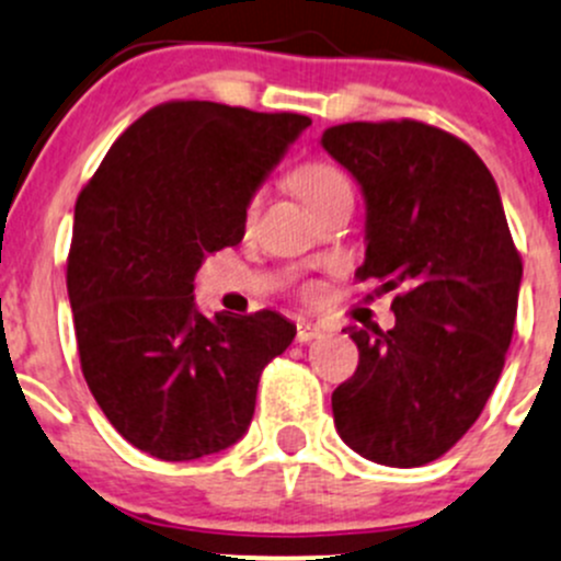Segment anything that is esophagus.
I'll return each instance as SVG.
<instances>
[{"instance_id": "obj_1", "label": "esophagus", "mask_w": 561, "mask_h": 561, "mask_svg": "<svg viewBox=\"0 0 561 561\" xmlns=\"http://www.w3.org/2000/svg\"><path fill=\"white\" fill-rule=\"evenodd\" d=\"M322 336V328L320 325H312V322H298V333H296V342L307 344V342H314V339Z\"/></svg>"}]
</instances>
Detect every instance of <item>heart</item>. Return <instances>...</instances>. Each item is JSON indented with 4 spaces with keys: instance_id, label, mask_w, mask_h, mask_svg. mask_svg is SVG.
<instances>
[{
    "instance_id": "b5f03b06",
    "label": "heart",
    "mask_w": 561,
    "mask_h": 561,
    "mask_svg": "<svg viewBox=\"0 0 561 561\" xmlns=\"http://www.w3.org/2000/svg\"><path fill=\"white\" fill-rule=\"evenodd\" d=\"M290 184L309 208L322 206V203L350 192L347 175L331 162H307V165L296 168L290 175ZM254 208H257V201L249 203V217L254 214Z\"/></svg>"
}]
</instances>
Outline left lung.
Here are the masks:
<instances>
[{
	"label": "left lung",
	"mask_w": 561,
	"mask_h": 561,
	"mask_svg": "<svg viewBox=\"0 0 561 561\" xmlns=\"http://www.w3.org/2000/svg\"><path fill=\"white\" fill-rule=\"evenodd\" d=\"M320 146L366 203L360 279L399 287L396 325L347 328L358 369L331 396L336 432L386 467H423L478 421L505 366L522 287L494 175L421 122H353Z\"/></svg>",
	"instance_id": "1"
}]
</instances>
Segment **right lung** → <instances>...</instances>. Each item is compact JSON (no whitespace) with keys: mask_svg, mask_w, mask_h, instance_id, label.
Listing matches in <instances>:
<instances>
[{"mask_svg":"<svg viewBox=\"0 0 561 561\" xmlns=\"http://www.w3.org/2000/svg\"><path fill=\"white\" fill-rule=\"evenodd\" d=\"M309 124L203 100L157 105L78 195L67 296L81 369L144 454L195 461L239 443L265 364L296 339L276 312L203 314L195 276L244 239L249 203Z\"/></svg>","mask_w":561,"mask_h":561,"instance_id":"add662e5","label":"right lung"}]
</instances>
